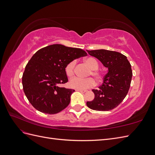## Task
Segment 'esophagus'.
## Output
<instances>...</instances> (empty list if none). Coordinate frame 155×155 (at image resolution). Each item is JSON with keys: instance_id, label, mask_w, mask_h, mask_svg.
I'll use <instances>...</instances> for the list:
<instances>
[{"instance_id": "obj_1", "label": "esophagus", "mask_w": 155, "mask_h": 155, "mask_svg": "<svg viewBox=\"0 0 155 155\" xmlns=\"http://www.w3.org/2000/svg\"><path fill=\"white\" fill-rule=\"evenodd\" d=\"M77 91H79V92H87V91H83V90H76Z\"/></svg>"}]
</instances>
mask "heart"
Wrapping results in <instances>:
<instances>
[{
  "instance_id": "1",
  "label": "heart",
  "mask_w": 155,
  "mask_h": 155,
  "mask_svg": "<svg viewBox=\"0 0 155 155\" xmlns=\"http://www.w3.org/2000/svg\"><path fill=\"white\" fill-rule=\"evenodd\" d=\"M84 62L87 64V66L90 68L91 70L88 73V76H92L94 78L96 81H100L104 78L103 74L98 70L99 68V63L93 58H88L84 59ZM76 66V61H72L66 66L65 68V72L68 77H72L74 75V68ZM94 80L92 78H87L85 79L79 78H73L70 80L69 85L70 87L78 90H86L89 88L92 87L94 85Z\"/></svg>"
}]
</instances>
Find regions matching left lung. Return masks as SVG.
I'll return each instance as SVG.
<instances>
[{"label":"left lung","mask_w":155,"mask_h":155,"mask_svg":"<svg viewBox=\"0 0 155 155\" xmlns=\"http://www.w3.org/2000/svg\"><path fill=\"white\" fill-rule=\"evenodd\" d=\"M87 51L108 68L104 83L98 90H92L94 99L87 101V105L95 110H112L127 94L133 76L131 65L125 55L117 51L104 49Z\"/></svg>","instance_id":"8db88e82"}]
</instances>
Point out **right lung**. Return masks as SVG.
<instances>
[{"label":"right lung","mask_w":155,"mask_h":155,"mask_svg":"<svg viewBox=\"0 0 155 155\" xmlns=\"http://www.w3.org/2000/svg\"><path fill=\"white\" fill-rule=\"evenodd\" d=\"M87 55L81 48L58 44L37 51L26 64L22 78L23 90L31 105L49 114L64 109L75 91L59 87L68 82L65 68L74 59Z\"/></svg>","instance_id":"add662e5"}]
</instances>
